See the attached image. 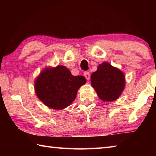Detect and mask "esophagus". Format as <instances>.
Returning a JSON list of instances; mask_svg holds the SVG:
<instances>
[{
  "label": "esophagus",
  "instance_id": "1",
  "mask_svg": "<svg viewBox=\"0 0 156 156\" xmlns=\"http://www.w3.org/2000/svg\"><path fill=\"white\" fill-rule=\"evenodd\" d=\"M84 76L87 80H89V79H90V73H89V72H84Z\"/></svg>",
  "mask_w": 156,
  "mask_h": 156
}]
</instances>
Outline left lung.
<instances>
[{
	"instance_id": "obj_1",
	"label": "left lung",
	"mask_w": 156,
	"mask_h": 156,
	"mask_svg": "<svg viewBox=\"0 0 156 156\" xmlns=\"http://www.w3.org/2000/svg\"><path fill=\"white\" fill-rule=\"evenodd\" d=\"M91 85L103 101H113L118 98L125 88L123 72L108 62H103L91 76Z\"/></svg>"
}]
</instances>
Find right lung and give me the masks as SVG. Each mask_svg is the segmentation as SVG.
<instances>
[{"mask_svg": "<svg viewBox=\"0 0 156 156\" xmlns=\"http://www.w3.org/2000/svg\"><path fill=\"white\" fill-rule=\"evenodd\" d=\"M86 83L83 76H74L65 66L43 70L35 81V91L43 103L62 109L75 100L78 89Z\"/></svg>", "mask_w": 156, "mask_h": 156, "instance_id": "add662e5", "label": "right lung"}]
</instances>
